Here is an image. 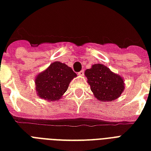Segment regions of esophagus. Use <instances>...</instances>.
Instances as JSON below:
<instances>
[{
	"mask_svg": "<svg viewBox=\"0 0 151 151\" xmlns=\"http://www.w3.org/2000/svg\"><path fill=\"white\" fill-rule=\"evenodd\" d=\"M78 74L79 76H84V70H81Z\"/></svg>",
	"mask_w": 151,
	"mask_h": 151,
	"instance_id": "1",
	"label": "esophagus"
}]
</instances>
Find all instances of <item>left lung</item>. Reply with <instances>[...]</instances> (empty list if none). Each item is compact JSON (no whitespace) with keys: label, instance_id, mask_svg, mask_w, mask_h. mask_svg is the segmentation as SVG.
Here are the masks:
<instances>
[{"label":"left lung","instance_id":"obj_1","mask_svg":"<svg viewBox=\"0 0 151 151\" xmlns=\"http://www.w3.org/2000/svg\"><path fill=\"white\" fill-rule=\"evenodd\" d=\"M85 75L94 97L101 102L115 100L125 89L122 77L102 64L93 65L85 71Z\"/></svg>","mask_w":151,"mask_h":151}]
</instances>
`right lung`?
Returning a JSON list of instances; mask_svg holds the SVG:
<instances>
[{"label": "right lung", "instance_id": "1", "mask_svg": "<svg viewBox=\"0 0 151 151\" xmlns=\"http://www.w3.org/2000/svg\"><path fill=\"white\" fill-rule=\"evenodd\" d=\"M76 77L77 74L67 65L54 61L35 78L37 96L47 101H58Z\"/></svg>", "mask_w": 151, "mask_h": 151}]
</instances>
